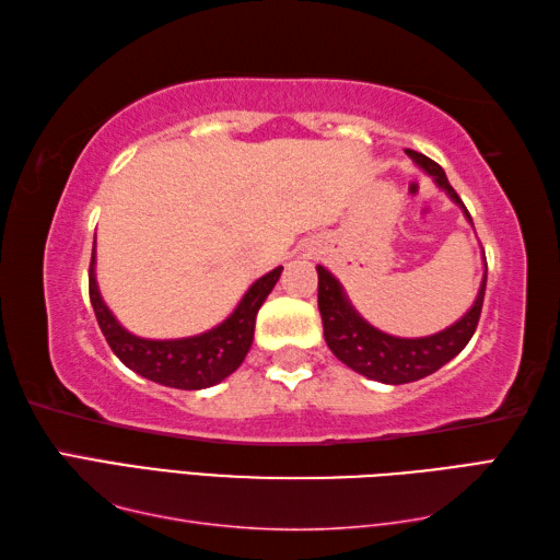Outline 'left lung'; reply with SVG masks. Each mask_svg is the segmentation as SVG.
I'll use <instances>...</instances> for the list:
<instances>
[{
  "mask_svg": "<svg viewBox=\"0 0 560 560\" xmlns=\"http://www.w3.org/2000/svg\"><path fill=\"white\" fill-rule=\"evenodd\" d=\"M407 153L416 163H419V168H423L433 177L440 189H445L447 197L455 201V205L464 211V217H467V221L471 223L469 211L464 207L459 195L447 183L445 171L419 151L407 149ZM317 279H319L317 305H319V315H323L327 347L341 363H347L351 371L371 380H377V383H385V385L413 383V380L431 375L438 371V368H443L447 361L455 359V355L467 347L469 339L474 337V331H477L483 293H486V271H483V281H481L477 301H474V305L457 319L455 325H450L447 329L438 331V335H431V337L401 339V337L385 335V331L368 325L365 319L353 311L347 293L341 289V283L331 277L325 267H317Z\"/></svg>",
  "mask_w": 560,
  "mask_h": 560,
  "instance_id": "8db88e82",
  "label": "left lung"
}]
</instances>
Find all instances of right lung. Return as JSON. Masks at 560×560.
I'll return each mask as SVG.
<instances>
[{"label":"right lung","instance_id":"1","mask_svg":"<svg viewBox=\"0 0 560 560\" xmlns=\"http://www.w3.org/2000/svg\"><path fill=\"white\" fill-rule=\"evenodd\" d=\"M281 269H271L247 289L235 311L209 331L185 339H141L127 331L103 303L96 283V247L89 267V295L105 341L129 371L165 387L205 389L235 373L253 347L261 303L277 287Z\"/></svg>","mask_w":560,"mask_h":560}]
</instances>
